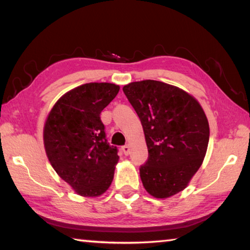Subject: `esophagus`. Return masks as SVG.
Segmentation results:
<instances>
[{
	"label": "esophagus",
	"instance_id": "esophagus-1",
	"mask_svg": "<svg viewBox=\"0 0 250 250\" xmlns=\"http://www.w3.org/2000/svg\"><path fill=\"white\" fill-rule=\"evenodd\" d=\"M122 151H124L125 155H129V153H130V146L128 145L124 146H122Z\"/></svg>",
	"mask_w": 250,
	"mask_h": 250
}]
</instances>
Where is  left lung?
<instances>
[{
    "mask_svg": "<svg viewBox=\"0 0 250 250\" xmlns=\"http://www.w3.org/2000/svg\"><path fill=\"white\" fill-rule=\"evenodd\" d=\"M124 92L140 118L149 152L140 167L143 186L156 198L175 195L205 158L209 125L204 110L183 89L158 80L130 83Z\"/></svg>",
    "mask_w": 250,
    "mask_h": 250,
    "instance_id": "8db88e82",
    "label": "left lung"
}]
</instances>
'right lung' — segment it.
I'll use <instances>...</instances> for the list:
<instances>
[{"instance_id": "add662e5", "label": "right lung", "mask_w": 250, "mask_h": 250, "mask_svg": "<svg viewBox=\"0 0 250 250\" xmlns=\"http://www.w3.org/2000/svg\"><path fill=\"white\" fill-rule=\"evenodd\" d=\"M120 87L89 83L57 100L44 125V146L50 164L82 196L96 197L111 185L119 161L117 146L105 139L100 113Z\"/></svg>"}]
</instances>
